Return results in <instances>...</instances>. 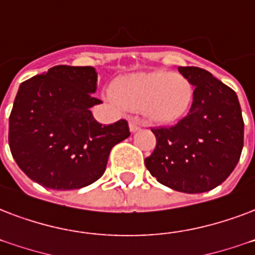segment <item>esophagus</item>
<instances>
[{"instance_id":"esophagus-1","label":"esophagus","mask_w":255,"mask_h":255,"mask_svg":"<svg viewBox=\"0 0 255 255\" xmlns=\"http://www.w3.org/2000/svg\"><path fill=\"white\" fill-rule=\"evenodd\" d=\"M140 127H143V123L137 118H131L129 119V131L136 132L140 129Z\"/></svg>"}]
</instances>
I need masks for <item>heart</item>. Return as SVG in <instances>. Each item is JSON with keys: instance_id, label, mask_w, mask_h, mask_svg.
<instances>
[{"instance_id": "obj_1", "label": "heart", "mask_w": 255, "mask_h": 255, "mask_svg": "<svg viewBox=\"0 0 255 255\" xmlns=\"http://www.w3.org/2000/svg\"><path fill=\"white\" fill-rule=\"evenodd\" d=\"M111 96L120 107L141 112L155 123H174L187 114L194 85L180 73L140 72L120 76L111 85Z\"/></svg>"}]
</instances>
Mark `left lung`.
<instances>
[{"mask_svg":"<svg viewBox=\"0 0 255 255\" xmlns=\"http://www.w3.org/2000/svg\"><path fill=\"white\" fill-rule=\"evenodd\" d=\"M178 71L195 87L192 106L178 124L152 129L156 147L144 163L159 183L199 194L219 186L236 168L245 124L233 89L202 68Z\"/></svg>","mask_w":255,"mask_h":255,"instance_id":"8db88e82","label":"left lung"}]
</instances>
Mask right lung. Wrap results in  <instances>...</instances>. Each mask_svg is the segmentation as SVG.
Returning <instances> with one entry per match:
<instances>
[{"instance_id":"add662e5","label":"right lung","mask_w":255,"mask_h":255,"mask_svg":"<svg viewBox=\"0 0 255 255\" xmlns=\"http://www.w3.org/2000/svg\"><path fill=\"white\" fill-rule=\"evenodd\" d=\"M97 72L56 65L19 85L9 118V147L29 178L52 190H76L102 178L112 147L129 136L128 123L102 126L91 108Z\"/></svg>"}]
</instances>
